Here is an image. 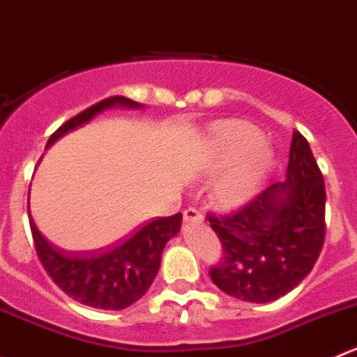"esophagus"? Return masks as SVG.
<instances>
[{
    "label": "esophagus",
    "instance_id": "1",
    "mask_svg": "<svg viewBox=\"0 0 357 357\" xmlns=\"http://www.w3.org/2000/svg\"><path fill=\"white\" fill-rule=\"evenodd\" d=\"M183 218H185L186 223H200V221L204 220L202 213H200L197 207H186V209L183 211Z\"/></svg>",
    "mask_w": 357,
    "mask_h": 357
}]
</instances>
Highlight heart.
I'll list each match as a JSON object with an SVG mask.
<instances>
[{
    "instance_id": "1",
    "label": "heart",
    "mask_w": 357,
    "mask_h": 357,
    "mask_svg": "<svg viewBox=\"0 0 357 357\" xmlns=\"http://www.w3.org/2000/svg\"><path fill=\"white\" fill-rule=\"evenodd\" d=\"M271 162V151L261 143V134L245 122H225L216 127L207 148L209 171H231L218 183L214 199L221 207H237L255 192Z\"/></svg>"
}]
</instances>
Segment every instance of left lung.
<instances>
[{
  "mask_svg": "<svg viewBox=\"0 0 357 357\" xmlns=\"http://www.w3.org/2000/svg\"><path fill=\"white\" fill-rule=\"evenodd\" d=\"M323 172L295 130L286 181L274 183L228 214H207L221 242L211 281L234 298L266 303L300 284L316 265L326 234Z\"/></svg>",
  "mask_w": 357,
  "mask_h": 357,
  "instance_id": "8db88e82",
  "label": "left lung"
}]
</instances>
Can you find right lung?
<instances>
[{"instance_id":"1","label":"right lung","mask_w":357,"mask_h":357,"mask_svg":"<svg viewBox=\"0 0 357 357\" xmlns=\"http://www.w3.org/2000/svg\"><path fill=\"white\" fill-rule=\"evenodd\" d=\"M139 108V102L113 96L62 123L50 136L47 146L69 130L83 126L92 116L112 106ZM29 213V207H27ZM181 213L158 218L137 228L130 237L98 252H66L47 241L29 218L34 249L52 281L83 305L102 310H122L132 305L150 289L169 238L181 227Z\"/></svg>"}]
</instances>
